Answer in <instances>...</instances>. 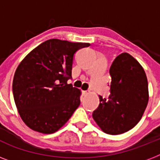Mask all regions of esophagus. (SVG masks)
<instances>
[{"label":"esophagus","instance_id":"1","mask_svg":"<svg viewBox=\"0 0 160 160\" xmlns=\"http://www.w3.org/2000/svg\"><path fill=\"white\" fill-rule=\"evenodd\" d=\"M83 94H84V95H90V90H84L83 91Z\"/></svg>","mask_w":160,"mask_h":160}]
</instances>
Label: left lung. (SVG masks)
<instances>
[{
  "mask_svg": "<svg viewBox=\"0 0 160 160\" xmlns=\"http://www.w3.org/2000/svg\"><path fill=\"white\" fill-rule=\"evenodd\" d=\"M109 74V99L100 96L92 116L103 132L115 135L129 131L141 119L149 101V88L144 70L128 53L114 59Z\"/></svg>",
  "mask_w": 160,
  "mask_h": 160,
  "instance_id": "obj_1",
  "label": "left lung"
}]
</instances>
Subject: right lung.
Listing matches in <instances>:
<instances>
[{
	"label": "right lung",
	"instance_id": "1",
	"mask_svg": "<svg viewBox=\"0 0 160 160\" xmlns=\"http://www.w3.org/2000/svg\"><path fill=\"white\" fill-rule=\"evenodd\" d=\"M89 46L51 39L19 64L12 84L14 100L30 129L52 134L72 116L80 104L81 91L67 80L71 78L75 53Z\"/></svg>",
	"mask_w": 160,
	"mask_h": 160
}]
</instances>
